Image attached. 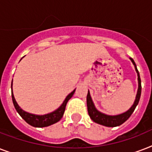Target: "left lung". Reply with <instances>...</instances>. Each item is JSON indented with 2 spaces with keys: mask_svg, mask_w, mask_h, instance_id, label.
Wrapping results in <instances>:
<instances>
[{
  "mask_svg": "<svg viewBox=\"0 0 152 152\" xmlns=\"http://www.w3.org/2000/svg\"><path fill=\"white\" fill-rule=\"evenodd\" d=\"M130 60L132 61V62L135 65V69H136V71H137V75H138V83H139V88H138V91H137V98H136V100L134 102V104L125 113L116 116L106 115V114L102 113L101 112H99V111H98L96 110V108L94 106L92 100H91L89 91H88V95H87V106H88V114L90 116V118H91V120L93 121H95V123H98V124L104 125V126H107V127H116V126H119V125L123 124V123L126 121L129 118V117L132 115V113H133V111L135 110V109L137 107V104L139 103L140 99V95H141V80H140L139 72L137 70V65L135 64L134 61H133L132 58H130Z\"/></svg>",
  "mask_w": 152,
  "mask_h": 152,
  "instance_id": "left-lung-1",
  "label": "left lung"
}]
</instances>
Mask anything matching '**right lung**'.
<instances>
[{
    "instance_id": "add662e5",
    "label": "right lung",
    "mask_w": 152,
    "mask_h": 152,
    "mask_svg": "<svg viewBox=\"0 0 152 152\" xmlns=\"http://www.w3.org/2000/svg\"><path fill=\"white\" fill-rule=\"evenodd\" d=\"M11 88L12 89V82ZM75 91L76 90H74L72 92L70 93V94L67 96L66 99H64V102L62 103L61 106H60L57 110L53 111V112H52V113H48V114H46V115L42 116L34 115V114L27 113V112H25V111L23 110L22 109L18 106L17 102H15V98H14V95H13L12 92V102L15 110H16V111L19 113V114L21 116V118H22L26 122L28 123V124L31 125V126H34V127L42 128L49 126V125H53V124H55V123H57V121H59L61 119L63 115H64V110H65V106H66L67 102H68V101L71 99L72 96L73 95Z\"/></svg>"
}]
</instances>
